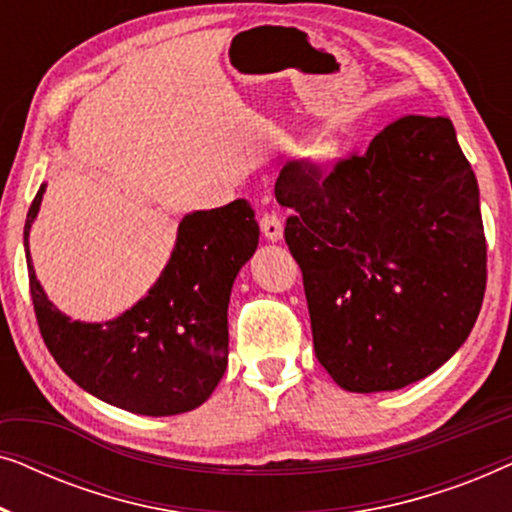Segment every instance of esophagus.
<instances>
[{"instance_id":"1","label":"esophagus","mask_w":512,"mask_h":512,"mask_svg":"<svg viewBox=\"0 0 512 512\" xmlns=\"http://www.w3.org/2000/svg\"><path fill=\"white\" fill-rule=\"evenodd\" d=\"M261 233H263L265 240L279 242V240H282V235H284L282 219H279V216H277L275 212L263 214V219H261Z\"/></svg>"}]
</instances>
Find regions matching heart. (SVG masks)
<instances>
[{
    "label": "heart",
    "mask_w": 512,
    "mask_h": 512,
    "mask_svg": "<svg viewBox=\"0 0 512 512\" xmlns=\"http://www.w3.org/2000/svg\"><path fill=\"white\" fill-rule=\"evenodd\" d=\"M340 158V144L338 142H324L312 151V163L317 167H328Z\"/></svg>",
    "instance_id": "obj_1"
}]
</instances>
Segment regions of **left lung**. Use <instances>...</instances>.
Here are the masks:
<instances>
[{
  "label": "left lung",
  "mask_w": 512,
  "mask_h": 512,
  "mask_svg": "<svg viewBox=\"0 0 512 512\" xmlns=\"http://www.w3.org/2000/svg\"><path fill=\"white\" fill-rule=\"evenodd\" d=\"M284 237L314 352L356 394L424 380L464 345L487 284L478 179L445 116H405L331 174L289 163Z\"/></svg>",
  "instance_id": "left-lung-1"
}]
</instances>
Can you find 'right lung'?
Listing matches in <instances>:
<instances>
[{
    "instance_id": "1",
    "label": "right lung",
    "mask_w": 512,
    "mask_h": 512,
    "mask_svg": "<svg viewBox=\"0 0 512 512\" xmlns=\"http://www.w3.org/2000/svg\"><path fill=\"white\" fill-rule=\"evenodd\" d=\"M44 193L41 184L23 244L41 338L58 366L83 391L135 415H181L205 403L228 366V303L258 247L254 209L235 200L186 214L149 293L116 319L79 321L48 300L34 275L30 230Z\"/></svg>"
}]
</instances>
